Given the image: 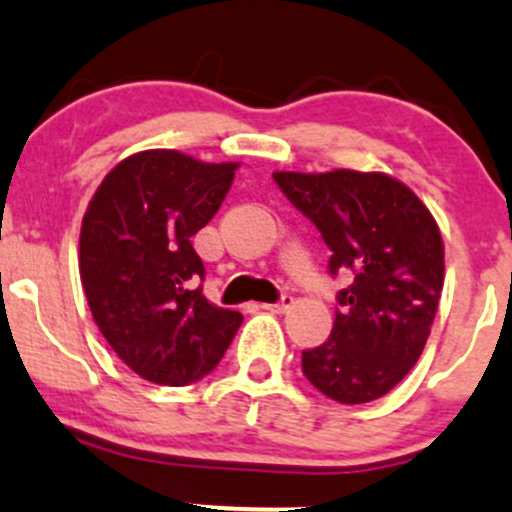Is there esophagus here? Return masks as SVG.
Returning <instances> with one entry per match:
<instances>
[{
	"mask_svg": "<svg viewBox=\"0 0 512 512\" xmlns=\"http://www.w3.org/2000/svg\"><path fill=\"white\" fill-rule=\"evenodd\" d=\"M291 306H293V296H291V293H283V296L278 298L276 303H266L263 308H266V311H271V313H286Z\"/></svg>",
	"mask_w": 512,
	"mask_h": 512,
	"instance_id": "esophagus-1",
	"label": "esophagus"
}]
</instances>
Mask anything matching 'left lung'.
<instances>
[{
	"label": "left lung",
	"instance_id": "8db88e82",
	"mask_svg": "<svg viewBox=\"0 0 512 512\" xmlns=\"http://www.w3.org/2000/svg\"><path fill=\"white\" fill-rule=\"evenodd\" d=\"M286 199L331 249L328 271H353L338 291L326 343L303 351V376L346 406L386 396L416 366L443 291V239L421 199L381 171H276Z\"/></svg>",
	"mask_w": 512,
	"mask_h": 512
}]
</instances>
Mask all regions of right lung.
<instances>
[{
    "instance_id": "1",
    "label": "right lung",
    "mask_w": 512,
    "mask_h": 512,
    "mask_svg": "<svg viewBox=\"0 0 512 512\" xmlns=\"http://www.w3.org/2000/svg\"><path fill=\"white\" fill-rule=\"evenodd\" d=\"M239 164H206L174 149L119 161L91 196L79 273L91 316L116 356L159 386L214 371L239 331V311L201 293L191 236L226 199Z\"/></svg>"
}]
</instances>
